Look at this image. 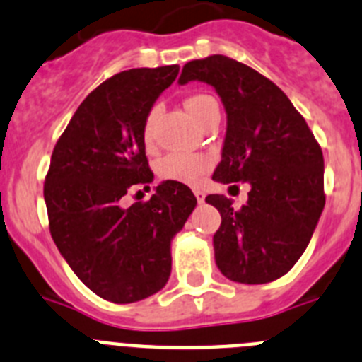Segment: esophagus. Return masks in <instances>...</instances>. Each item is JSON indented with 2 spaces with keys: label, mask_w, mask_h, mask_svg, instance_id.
I'll list each match as a JSON object with an SVG mask.
<instances>
[{
  "label": "esophagus",
  "mask_w": 362,
  "mask_h": 362,
  "mask_svg": "<svg viewBox=\"0 0 362 362\" xmlns=\"http://www.w3.org/2000/svg\"><path fill=\"white\" fill-rule=\"evenodd\" d=\"M194 194H196L197 203H203V201H204V192H201V190H194Z\"/></svg>",
  "instance_id": "34e87169"
}]
</instances>
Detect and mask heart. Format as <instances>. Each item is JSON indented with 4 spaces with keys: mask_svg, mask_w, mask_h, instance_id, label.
I'll list each match as a JSON object with an SVG mask.
<instances>
[{
    "mask_svg": "<svg viewBox=\"0 0 362 362\" xmlns=\"http://www.w3.org/2000/svg\"><path fill=\"white\" fill-rule=\"evenodd\" d=\"M185 108L192 116V119L201 123L204 117L209 116L212 110H219L217 101L209 94H192L185 99ZM156 114L158 110L153 108L148 114L145 121V129H143V136L146 141L152 139V129L153 121H156ZM212 166V159L204 153H183L175 152L168 153L165 159L159 163V175L163 179H170V181H177V183L185 185H197L206 172Z\"/></svg>",
    "mask_w": 362,
    "mask_h": 362,
    "instance_id": "obj_1",
    "label": "heart"
}]
</instances>
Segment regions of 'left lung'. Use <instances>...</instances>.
I'll return each mask as SVG.
<instances>
[{"label":"left lung","instance_id":"obj_1","mask_svg":"<svg viewBox=\"0 0 362 362\" xmlns=\"http://www.w3.org/2000/svg\"><path fill=\"white\" fill-rule=\"evenodd\" d=\"M214 86L226 112L217 183H250L248 201L233 209L221 194L206 203L221 214L214 254L230 281L263 284L299 261L325 209V159L286 94L250 66L226 56L194 59L179 85Z\"/></svg>","mask_w":362,"mask_h":362}]
</instances>
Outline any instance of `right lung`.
Here are the masks:
<instances>
[{"instance_id":"add662e5","label":"right lung","mask_w":362,"mask_h":362,"mask_svg":"<svg viewBox=\"0 0 362 362\" xmlns=\"http://www.w3.org/2000/svg\"><path fill=\"white\" fill-rule=\"evenodd\" d=\"M177 72V65L130 69L101 83L66 124L45 179L57 250L92 292L117 305L165 286L172 239L197 204L177 181H163L146 203L121 204L130 187L153 181L143 129Z\"/></svg>"}]
</instances>
